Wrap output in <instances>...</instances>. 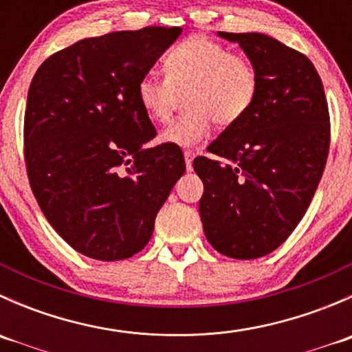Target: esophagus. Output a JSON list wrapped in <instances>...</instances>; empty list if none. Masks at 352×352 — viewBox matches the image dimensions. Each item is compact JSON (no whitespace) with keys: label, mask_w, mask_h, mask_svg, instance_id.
Here are the masks:
<instances>
[{"label":"esophagus","mask_w":352,"mask_h":352,"mask_svg":"<svg viewBox=\"0 0 352 352\" xmlns=\"http://www.w3.org/2000/svg\"><path fill=\"white\" fill-rule=\"evenodd\" d=\"M194 151H190V150H187V151H184V158H186V166H187V170H189V172H192V160H194Z\"/></svg>","instance_id":"obj_1"}]
</instances>
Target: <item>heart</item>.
<instances>
[{
  "mask_svg": "<svg viewBox=\"0 0 352 352\" xmlns=\"http://www.w3.org/2000/svg\"><path fill=\"white\" fill-rule=\"evenodd\" d=\"M165 73H148L138 83V100L158 122L170 119L186 94L187 110L160 134L163 143L196 146L211 133L212 122H239L257 97L258 80L250 59L202 35L186 38L165 56Z\"/></svg>",
  "mask_w": 352,
  "mask_h": 352,
  "instance_id": "obj_1",
  "label": "heart"
}]
</instances>
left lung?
I'll return each mask as SVG.
<instances>
[{"mask_svg": "<svg viewBox=\"0 0 352 352\" xmlns=\"http://www.w3.org/2000/svg\"><path fill=\"white\" fill-rule=\"evenodd\" d=\"M255 67L257 97L197 156L208 242L232 258L264 257L293 233L324 173L330 144L324 85L310 59L269 35L218 32Z\"/></svg>", "mask_w": 352, "mask_h": 352, "instance_id": "8db88e82", "label": "left lung"}]
</instances>
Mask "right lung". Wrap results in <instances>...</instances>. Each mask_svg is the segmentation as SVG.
<instances>
[{"label":"right lung","mask_w":352,"mask_h":352,"mask_svg":"<svg viewBox=\"0 0 352 352\" xmlns=\"http://www.w3.org/2000/svg\"><path fill=\"white\" fill-rule=\"evenodd\" d=\"M182 34L146 27L83 38L45 59L28 88L25 163L32 192L67 245L122 261L150 242L155 218L186 172L156 136L138 83Z\"/></svg>","instance_id":"obj_1"}]
</instances>
